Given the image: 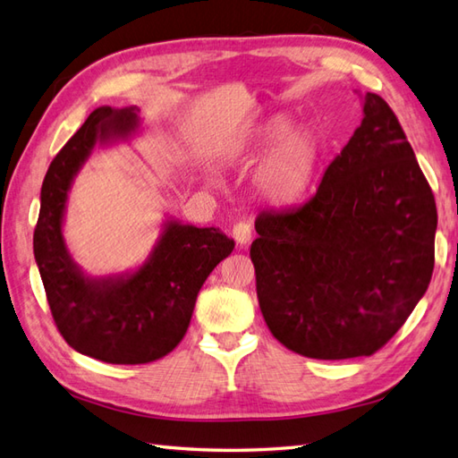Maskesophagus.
<instances>
[{
  "instance_id": "34e87169",
  "label": "esophagus",
  "mask_w": 458,
  "mask_h": 458,
  "mask_svg": "<svg viewBox=\"0 0 458 458\" xmlns=\"http://www.w3.org/2000/svg\"><path fill=\"white\" fill-rule=\"evenodd\" d=\"M252 237V229H250V223L247 221H239L233 225V239H235L241 247H245L250 242Z\"/></svg>"
}]
</instances>
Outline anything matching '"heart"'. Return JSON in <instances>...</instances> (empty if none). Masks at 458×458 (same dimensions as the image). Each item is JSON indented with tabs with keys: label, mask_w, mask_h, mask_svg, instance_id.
Instances as JSON below:
<instances>
[{
	"label": "heart",
	"mask_w": 458,
	"mask_h": 458,
	"mask_svg": "<svg viewBox=\"0 0 458 458\" xmlns=\"http://www.w3.org/2000/svg\"><path fill=\"white\" fill-rule=\"evenodd\" d=\"M252 140L259 148L277 143L255 172L260 196L274 206H292L306 198L319 166V137L308 127H292L286 117H272Z\"/></svg>",
	"instance_id": "obj_1"
}]
</instances>
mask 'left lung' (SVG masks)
<instances>
[{"label": "left lung", "mask_w": 458, "mask_h": 458, "mask_svg": "<svg viewBox=\"0 0 458 458\" xmlns=\"http://www.w3.org/2000/svg\"><path fill=\"white\" fill-rule=\"evenodd\" d=\"M250 245L262 318L310 359L370 357L428 290L437 208L398 117L362 98V121L298 209L262 211Z\"/></svg>", "instance_id": "obj_1"}]
</instances>
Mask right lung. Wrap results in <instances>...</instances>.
Here are the masks:
<instances>
[{"label":"right lung","mask_w":458,"mask_h":458,"mask_svg":"<svg viewBox=\"0 0 458 458\" xmlns=\"http://www.w3.org/2000/svg\"><path fill=\"white\" fill-rule=\"evenodd\" d=\"M140 125L135 106H101L50 162L40 188L35 260L56 327L74 351L111 364L162 359L184 337L198 292L229 257L235 241L217 227L166 219L139 268L89 276L72 260L63 235L68 191L96 145L129 140Z\"/></svg>","instance_id":"1"}]
</instances>
